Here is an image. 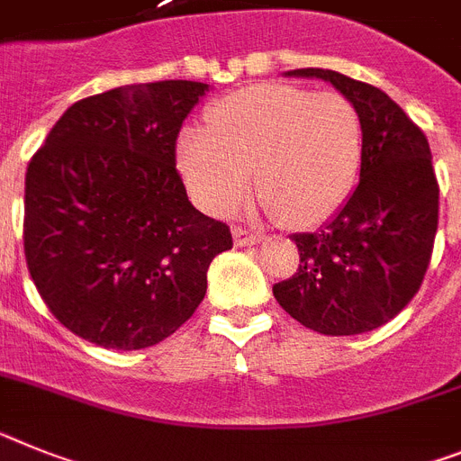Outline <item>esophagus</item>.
Returning <instances> with one entry per match:
<instances>
[{"mask_svg":"<svg viewBox=\"0 0 461 461\" xmlns=\"http://www.w3.org/2000/svg\"><path fill=\"white\" fill-rule=\"evenodd\" d=\"M233 238H235V245L238 247H251V245H258V242L263 240V235L249 233V230H245V228H235Z\"/></svg>","mask_w":461,"mask_h":461,"instance_id":"esophagus-1","label":"esophagus"}]
</instances>
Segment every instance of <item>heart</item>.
Segmentation results:
<instances>
[{
  "label": "heart",
  "mask_w": 461,
  "mask_h": 461,
  "mask_svg": "<svg viewBox=\"0 0 461 461\" xmlns=\"http://www.w3.org/2000/svg\"><path fill=\"white\" fill-rule=\"evenodd\" d=\"M361 160V121L338 93L261 84L210 109V130L188 128L179 167L203 207L230 216L249 200L289 226H314L345 203Z\"/></svg>",
  "instance_id": "heart-1"
}]
</instances>
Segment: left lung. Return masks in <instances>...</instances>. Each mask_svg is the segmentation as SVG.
Returning a JSON list of instances; mask_svg holds the SVG:
<instances>
[{
    "label": "left lung",
    "mask_w": 461,
    "mask_h": 461,
    "mask_svg": "<svg viewBox=\"0 0 461 461\" xmlns=\"http://www.w3.org/2000/svg\"><path fill=\"white\" fill-rule=\"evenodd\" d=\"M286 77L329 81L361 121L359 184L317 233H298V273L273 286L296 321L357 336L394 320L418 294L438 228V182L422 130L387 93L331 69Z\"/></svg>",
    "instance_id": "1"
}]
</instances>
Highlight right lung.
I'll return each instance as SVG.
<instances>
[{
  "label": "right lung",
  "mask_w": 461,
  "mask_h": 461,
  "mask_svg": "<svg viewBox=\"0 0 461 461\" xmlns=\"http://www.w3.org/2000/svg\"><path fill=\"white\" fill-rule=\"evenodd\" d=\"M198 81L121 86L78 100L25 175L27 270L55 320L88 343L141 349L195 312L226 223L191 204L176 172Z\"/></svg>",
  "instance_id": "right-lung-1"
}]
</instances>
